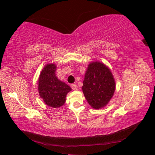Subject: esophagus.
I'll return each mask as SVG.
<instances>
[{
	"mask_svg": "<svg viewBox=\"0 0 155 155\" xmlns=\"http://www.w3.org/2000/svg\"><path fill=\"white\" fill-rule=\"evenodd\" d=\"M71 87L73 90H77V86L74 85V84H72Z\"/></svg>",
	"mask_w": 155,
	"mask_h": 155,
	"instance_id": "esophagus-1",
	"label": "esophagus"
}]
</instances>
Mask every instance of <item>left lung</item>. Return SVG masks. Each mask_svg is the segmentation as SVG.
<instances>
[{"label": "left lung", "instance_id": "left-lung-1", "mask_svg": "<svg viewBox=\"0 0 155 155\" xmlns=\"http://www.w3.org/2000/svg\"><path fill=\"white\" fill-rule=\"evenodd\" d=\"M83 84L84 96L94 109L105 107L114 96L115 90V81L111 71L101 61L89 64Z\"/></svg>", "mask_w": 155, "mask_h": 155}]
</instances>
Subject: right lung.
<instances>
[{
  "instance_id": "add662e5",
  "label": "right lung",
  "mask_w": 155,
  "mask_h": 155,
  "mask_svg": "<svg viewBox=\"0 0 155 155\" xmlns=\"http://www.w3.org/2000/svg\"><path fill=\"white\" fill-rule=\"evenodd\" d=\"M57 65L46 64L38 78V91L44 103L53 108L64 104L68 92L72 90L66 83L60 81L56 76Z\"/></svg>"
}]
</instances>
